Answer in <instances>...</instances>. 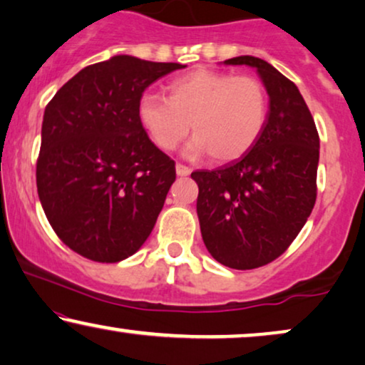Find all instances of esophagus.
Segmentation results:
<instances>
[{
	"label": "esophagus",
	"instance_id": "34e87169",
	"mask_svg": "<svg viewBox=\"0 0 365 365\" xmlns=\"http://www.w3.org/2000/svg\"><path fill=\"white\" fill-rule=\"evenodd\" d=\"M175 170H177L178 177H188V175L192 173V170L188 168V167H185V165H182V163H177V167H175Z\"/></svg>",
	"mask_w": 365,
	"mask_h": 365
}]
</instances>
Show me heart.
Returning a JSON list of instances; mask_svg holds the SVG:
<instances>
[{
	"label": "heart",
	"instance_id": "obj_1",
	"mask_svg": "<svg viewBox=\"0 0 365 365\" xmlns=\"http://www.w3.org/2000/svg\"><path fill=\"white\" fill-rule=\"evenodd\" d=\"M167 96L143 91L137 116L150 140L163 152H172L192 132L188 157L210 153L217 162L239 158L264 130L269 98L254 76L195 70L173 80Z\"/></svg>",
	"mask_w": 365,
	"mask_h": 365
}]
</instances>
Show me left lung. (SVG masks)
I'll list each match as a JSON object with an SVG mask.
<instances>
[{"label":"left lung","mask_w":365,"mask_h":365,"mask_svg":"<svg viewBox=\"0 0 365 365\" xmlns=\"http://www.w3.org/2000/svg\"><path fill=\"white\" fill-rule=\"evenodd\" d=\"M223 63L255 68L269 113L249 152L192 178L207 250L222 265L250 270L284 254L307 222L317 197L319 133L297 86L270 63L249 55Z\"/></svg>","instance_id":"obj_1"}]
</instances>
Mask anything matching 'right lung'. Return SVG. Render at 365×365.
<instances>
[{"label":"right lung","instance_id":"obj_1","mask_svg":"<svg viewBox=\"0 0 365 365\" xmlns=\"http://www.w3.org/2000/svg\"><path fill=\"white\" fill-rule=\"evenodd\" d=\"M185 65L116 55L78 71L46 105L36 187L65 245L95 262L128 259L152 233L175 162L137 116L153 81Z\"/></svg>","mask_w":365,"mask_h":365}]
</instances>
